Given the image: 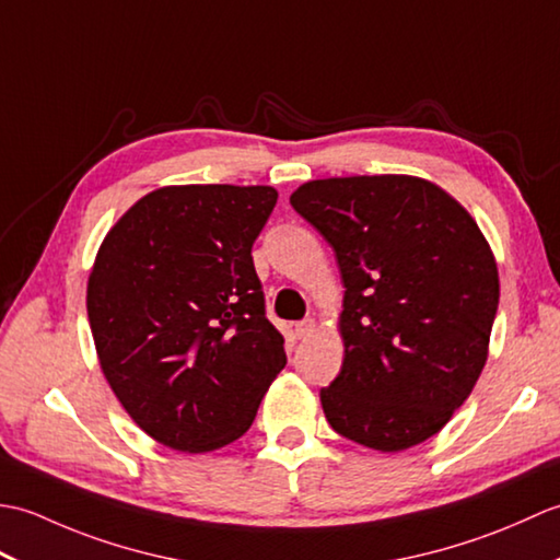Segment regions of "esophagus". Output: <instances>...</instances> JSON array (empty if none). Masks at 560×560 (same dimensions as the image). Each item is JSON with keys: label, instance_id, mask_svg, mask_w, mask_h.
Segmentation results:
<instances>
[{"label": "esophagus", "instance_id": "esophagus-1", "mask_svg": "<svg viewBox=\"0 0 560 560\" xmlns=\"http://www.w3.org/2000/svg\"><path fill=\"white\" fill-rule=\"evenodd\" d=\"M313 331H315V319H303V323L295 325V337H299V339L311 337Z\"/></svg>", "mask_w": 560, "mask_h": 560}]
</instances>
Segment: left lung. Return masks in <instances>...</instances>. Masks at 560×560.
I'll return each mask as SVG.
<instances>
[{
	"label": "left lung",
	"mask_w": 560,
	"mask_h": 560,
	"mask_svg": "<svg viewBox=\"0 0 560 560\" xmlns=\"http://www.w3.org/2000/svg\"><path fill=\"white\" fill-rule=\"evenodd\" d=\"M291 207L335 249L341 373L319 389L329 425L399 452L443 428L489 359L498 267L477 221L413 175L325 177Z\"/></svg>",
	"instance_id": "left-lung-1"
}]
</instances>
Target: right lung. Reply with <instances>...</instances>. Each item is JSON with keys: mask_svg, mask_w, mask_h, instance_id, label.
<instances>
[{"mask_svg": "<svg viewBox=\"0 0 560 560\" xmlns=\"http://www.w3.org/2000/svg\"><path fill=\"white\" fill-rule=\"evenodd\" d=\"M277 197L267 185L159 187L103 237L86 289L101 371L165 447L233 443L287 365L253 265Z\"/></svg>", "mask_w": 560, "mask_h": 560, "instance_id": "1", "label": "right lung"}]
</instances>
